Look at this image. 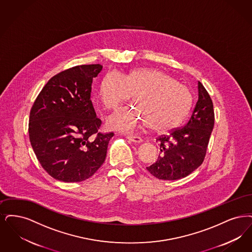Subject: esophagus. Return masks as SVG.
<instances>
[{"instance_id": "esophagus-1", "label": "esophagus", "mask_w": 252, "mask_h": 252, "mask_svg": "<svg viewBox=\"0 0 252 252\" xmlns=\"http://www.w3.org/2000/svg\"><path fill=\"white\" fill-rule=\"evenodd\" d=\"M127 139H129L131 142L134 143H141L142 142V138L140 136H137V135H132V134H129V135H126Z\"/></svg>"}]
</instances>
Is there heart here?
Returning a JSON list of instances; mask_svg holds the SVG:
<instances>
[{
  "instance_id": "b5f03b06",
  "label": "heart",
  "mask_w": 252,
  "mask_h": 252,
  "mask_svg": "<svg viewBox=\"0 0 252 252\" xmlns=\"http://www.w3.org/2000/svg\"><path fill=\"white\" fill-rule=\"evenodd\" d=\"M131 94L137 107L113 114L112 129L133 131L149 122L154 130H169L186 118L192 103L189 89L158 69L136 68L124 76L108 72L99 83L98 98L108 109H117Z\"/></svg>"
}]
</instances>
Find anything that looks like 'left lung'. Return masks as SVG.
<instances>
[{
	"instance_id": "8db88e82",
	"label": "left lung",
	"mask_w": 252,
	"mask_h": 252,
	"mask_svg": "<svg viewBox=\"0 0 252 252\" xmlns=\"http://www.w3.org/2000/svg\"><path fill=\"white\" fill-rule=\"evenodd\" d=\"M198 99L186 125L158 137L160 154L148 171L159 180L174 181L192 173L202 164L215 124L212 98L200 82Z\"/></svg>"
}]
</instances>
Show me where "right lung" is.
I'll list each match as a JSON object with an SVG mask.
<instances>
[{"label": "right lung", "mask_w": 252, "mask_h": 252, "mask_svg": "<svg viewBox=\"0 0 252 252\" xmlns=\"http://www.w3.org/2000/svg\"><path fill=\"white\" fill-rule=\"evenodd\" d=\"M99 64L73 66L49 80L33 102L29 138L41 166L55 180L82 182L103 164L114 133L99 132L91 85Z\"/></svg>", "instance_id": "add662e5"}]
</instances>
